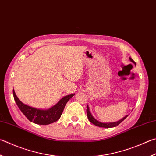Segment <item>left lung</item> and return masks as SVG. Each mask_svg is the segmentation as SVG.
Returning a JSON list of instances; mask_svg holds the SVG:
<instances>
[{
	"instance_id": "left-lung-1",
	"label": "left lung",
	"mask_w": 156,
	"mask_h": 156,
	"mask_svg": "<svg viewBox=\"0 0 156 156\" xmlns=\"http://www.w3.org/2000/svg\"><path fill=\"white\" fill-rule=\"evenodd\" d=\"M129 59L130 60V61L132 62V63H134L136 66V63L131 57H129ZM87 117H88V119H89V120L90 121V122H91L93 124H94V125L96 126H98L100 127H105V128H110V127H114L117 126L119 124H120L124 119H125L127 116H128V115L125 116V117L121 119H120L118 121H116V122H110V123L100 122V121H98L96 119L93 117V116L91 115V113H90L89 107L88 105H87Z\"/></svg>"
}]
</instances>
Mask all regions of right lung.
I'll use <instances>...</instances> for the list:
<instances>
[{"instance_id": "obj_1", "label": "right lung", "mask_w": 156, "mask_h": 156, "mask_svg": "<svg viewBox=\"0 0 156 156\" xmlns=\"http://www.w3.org/2000/svg\"><path fill=\"white\" fill-rule=\"evenodd\" d=\"M13 95L14 100L20 110L30 121L38 125H48V124L55 122L60 119L67 102L75 94L73 93V94L65 96L55 106L48 109L36 108L28 106L22 103L17 97L14 89H13Z\"/></svg>"}]
</instances>
